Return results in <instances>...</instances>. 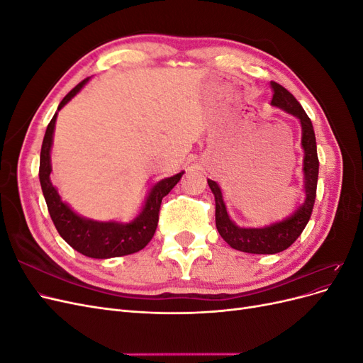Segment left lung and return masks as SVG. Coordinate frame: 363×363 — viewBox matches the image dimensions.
Returning a JSON list of instances; mask_svg holds the SVG:
<instances>
[{
	"mask_svg": "<svg viewBox=\"0 0 363 363\" xmlns=\"http://www.w3.org/2000/svg\"><path fill=\"white\" fill-rule=\"evenodd\" d=\"M271 104L298 118L301 124V147L304 150V203L291 216L280 223H274L262 228L238 227L227 213L223 192L219 189L218 183L207 180L208 188L215 195V221L219 235L232 248L251 252V255H276V252L289 248L298 239L312 215L316 199L318 169H320V160H318L316 155V139L311 118L306 115L304 108L295 100V96L288 89H284L281 84L271 82Z\"/></svg>",
	"mask_w": 363,
	"mask_h": 363,
	"instance_id": "1",
	"label": "left lung"
}]
</instances>
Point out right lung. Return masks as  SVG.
I'll use <instances>...</instances> for the list:
<instances>
[{"mask_svg": "<svg viewBox=\"0 0 363 363\" xmlns=\"http://www.w3.org/2000/svg\"><path fill=\"white\" fill-rule=\"evenodd\" d=\"M89 82V77L77 84L74 89L60 101L57 112L69 103L72 98L82 91V87ZM57 112L47 127L45 136H43L40 150V164H39V180L42 186L43 196L48 206V212L56 225L59 235L83 256L92 259H111L127 256L138 252L144 248L155 236L159 223V212L162 199L167 196L171 189L177 184L184 174L183 171L172 175V177L163 179L151 188L142 212L131 223L123 224L116 221H94L80 215H77L72 208L63 203L57 189L54 188L50 174H51V145L54 127H56Z\"/></svg>", "mask_w": 363, "mask_h": 363, "instance_id": "add662e5", "label": "right lung"}]
</instances>
